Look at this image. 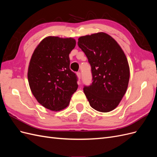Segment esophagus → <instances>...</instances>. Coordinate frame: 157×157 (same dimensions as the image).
I'll return each instance as SVG.
<instances>
[{
	"label": "esophagus",
	"instance_id": "34e87169",
	"mask_svg": "<svg viewBox=\"0 0 157 157\" xmlns=\"http://www.w3.org/2000/svg\"><path fill=\"white\" fill-rule=\"evenodd\" d=\"M77 77H78V78L79 79L80 78V77H81V73H80V72H77Z\"/></svg>",
	"mask_w": 157,
	"mask_h": 157
}]
</instances>
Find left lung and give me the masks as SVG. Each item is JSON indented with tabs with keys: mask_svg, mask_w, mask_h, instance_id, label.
<instances>
[{
	"mask_svg": "<svg viewBox=\"0 0 157 157\" xmlns=\"http://www.w3.org/2000/svg\"><path fill=\"white\" fill-rule=\"evenodd\" d=\"M78 46L91 66L92 82L83 88L90 106L103 113L113 110L125 94L129 82L130 68L124 52L105 33L80 36Z\"/></svg>",
	"mask_w": 157,
	"mask_h": 157,
	"instance_id": "left-lung-1",
	"label": "left lung"
}]
</instances>
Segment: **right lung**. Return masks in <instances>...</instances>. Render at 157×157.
<instances>
[{
  "instance_id": "obj_1",
  "label": "right lung",
  "mask_w": 157,
  "mask_h": 157,
  "mask_svg": "<svg viewBox=\"0 0 157 157\" xmlns=\"http://www.w3.org/2000/svg\"><path fill=\"white\" fill-rule=\"evenodd\" d=\"M76 45L72 38L48 36L32 55L28 81L33 96L40 104L52 111L67 107L78 88V78L70 69L69 54Z\"/></svg>"
}]
</instances>
